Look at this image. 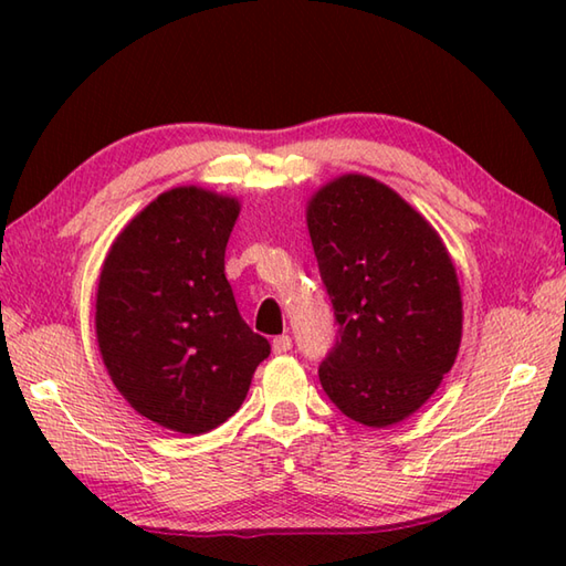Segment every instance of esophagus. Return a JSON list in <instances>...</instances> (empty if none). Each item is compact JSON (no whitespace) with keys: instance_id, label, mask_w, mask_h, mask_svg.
Masks as SVG:
<instances>
[{"instance_id":"1","label":"esophagus","mask_w":566,"mask_h":566,"mask_svg":"<svg viewBox=\"0 0 566 566\" xmlns=\"http://www.w3.org/2000/svg\"><path fill=\"white\" fill-rule=\"evenodd\" d=\"M272 350H274V355L290 353L292 350V338H290V335H276V338L272 340Z\"/></svg>"}]
</instances>
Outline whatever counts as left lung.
<instances>
[{"label":"left lung","mask_w":566,"mask_h":566,"mask_svg":"<svg viewBox=\"0 0 566 566\" xmlns=\"http://www.w3.org/2000/svg\"><path fill=\"white\" fill-rule=\"evenodd\" d=\"M306 223L338 323L318 367L328 399L369 428L416 413L454 365L462 292L440 235L394 189L343 175L308 201Z\"/></svg>","instance_id":"8db88e82"}]
</instances>
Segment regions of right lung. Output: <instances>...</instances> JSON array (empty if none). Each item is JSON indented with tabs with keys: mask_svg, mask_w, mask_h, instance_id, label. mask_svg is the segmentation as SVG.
I'll list each match as a JSON object with an SVG mask.
<instances>
[{
	"mask_svg": "<svg viewBox=\"0 0 566 566\" xmlns=\"http://www.w3.org/2000/svg\"><path fill=\"white\" fill-rule=\"evenodd\" d=\"M238 213L233 197L175 187L118 233L99 274L94 323L114 387L140 416L185 436L231 418L270 355L226 280Z\"/></svg>",
	"mask_w": 566,
	"mask_h": 566,
	"instance_id": "right-lung-1",
	"label": "right lung"
}]
</instances>
